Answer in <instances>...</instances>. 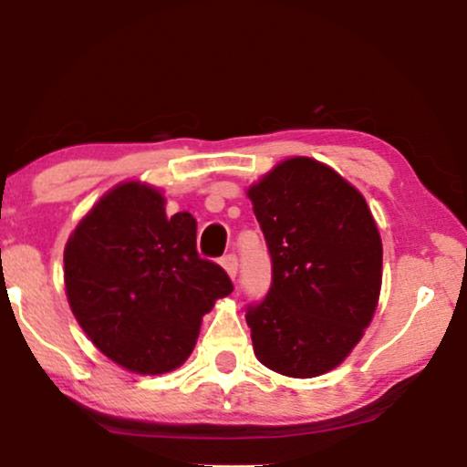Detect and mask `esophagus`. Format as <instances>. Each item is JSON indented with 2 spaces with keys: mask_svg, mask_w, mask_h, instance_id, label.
Masks as SVG:
<instances>
[{
  "mask_svg": "<svg viewBox=\"0 0 467 467\" xmlns=\"http://www.w3.org/2000/svg\"><path fill=\"white\" fill-rule=\"evenodd\" d=\"M237 265H239V264H237V254H226V256H223V259H222V267L228 272L230 278L237 276Z\"/></svg>",
  "mask_w": 467,
  "mask_h": 467,
  "instance_id": "obj_1",
  "label": "esophagus"
}]
</instances>
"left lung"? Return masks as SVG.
<instances>
[{"mask_svg":"<svg viewBox=\"0 0 467 467\" xmlns=\"http://www.w3.org/2000/svg\"><path fill=\"white\" fill-rule=\"evenodd\" d=\"M272 256V285L245 323L261 364L316 378L342 364L371 325L382 239L362 192L314 158H287L248 189Z\"/></svg>","mask_w":467,"mask_h":467,"instance_id":"1","label":"left lung"}]
</instances>
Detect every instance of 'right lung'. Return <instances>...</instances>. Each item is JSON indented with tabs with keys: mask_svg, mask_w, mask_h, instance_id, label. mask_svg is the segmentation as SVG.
Masks as SVG:
<instances>
[{
	"mask_svg": "<svg viewBox=\"0 0 467 467\" xmlns=\"http://www.w3.org/2000/svg\"><path fill=\"white\" fill-rule=\"evenodd\" d=\"M144 182L107 191L69 234L63 265L74 318L109 360L140 375L178 368L203 314L233 292L226 272L197 254L191 213L166 215Z\"/></svg>",
	"mask_w": 467,
	"mask_h": 467,
	"instance_id": "right-lung-1",
	"label": "right lung"
}]
</instances>
